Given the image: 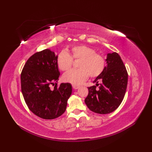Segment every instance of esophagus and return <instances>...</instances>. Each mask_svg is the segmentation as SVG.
<instances>
[{
  "label": "esophagus",
  "mask_w": 152,
  "mask_h": 152,
  "mask_svg": "<svg viewBox=\"0 0 152 152\" xmlns=\"http://www.w3.org/2000/svg\"><path fill=\"white\" fill-rule=\"evenodd\" d=\"M72 88L74 89H78V88H80L79 86H76V85H72Z\"/></svg>",
  "instance_id": "obj_1"
}]
</instances>
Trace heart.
Masks as SVG:
<instances>
[{
    "mask_svg": "<svg viewBox=\"0 0 152 152\" xmlns=\"http://www.w3.org/2000/svg\"><path fill=\"white\" fill-rule=\"evenodd\" d=\"M79 60L78 69L71 70L63 76L65 82L73 85H80L88 78L99 76L106 66V60L101 55L96 53L94 49L86 45H79L70 49V53L65 50L61 51L57 58L58 68L62 71L69 70L72 66L73 61Z\"/></svg>",
    "mask_w": 152,
    "mask_h": 152,
    "instance_id": "heart-1",
    "label": "heart"
}]
</instances>
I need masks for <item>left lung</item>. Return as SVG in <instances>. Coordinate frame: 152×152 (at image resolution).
Masks as SVG:
<instances>
[{"mask_svg": "<svg viewBox=\"0 0 152 152\" xmlns=\"http://www.w3.org/2000/svg\"><path fill=\"white\" fill-rule=\"evenodd\" d=\"M106 61L107 64L104 71L93 81L96 86L88 88L89 93L85 99L90 110L100 114H109L119 107L124 98L128 81L127 71L118 53H108Z\"/></svg>", "mask_w": 152, "mask_h": 152, "instance_id": "obj_1", "label": "left lung"}]
</instances>
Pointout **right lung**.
I'll return each mask as SVG.
<instances>
[{
	"instance_id": "obj_1",
	"label": "right lung",
	"mask_w": 152,
	"mask_h": 152,
	"mask_svg": "<svg viewBox=\"0 0 152 152\" xmlns=\"http://www.w3.org/2000/svg\"><path fill=\"white\" fill-rule=\"evenodd\" d=\"M57 56L46 49L35 53L25 64L21 74V92L28 109L42 119H53L65 112L72 93L69 83L57 87L60 73ZM56 83L53 90L50 85Z\"/></svg>"
}]
</instances>
